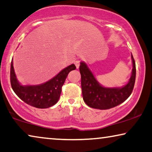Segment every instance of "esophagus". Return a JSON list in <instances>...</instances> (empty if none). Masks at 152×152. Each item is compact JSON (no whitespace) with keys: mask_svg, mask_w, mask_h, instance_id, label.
Masks as SVG:
<instances>
[{"mask_svg":"<svg viewBox=\"0 0 152 152\" xmlns=\"http://www.w3.org/2000/svg\"><path fill=\"white\" fill-rule=\"evenodd\" d=\"M75 64L77 69H79V67H80V60H76L75 61Z\"/></svg>","mask_w":152,"mask_h":152,"instance_id":"esophagus-1","label":"esophagus"}]
</instances>
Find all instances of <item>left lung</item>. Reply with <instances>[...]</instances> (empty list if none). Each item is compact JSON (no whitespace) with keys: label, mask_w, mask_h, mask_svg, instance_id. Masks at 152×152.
<instances>
[{"label":"left lung","mask_w":152,"mask_h":152,"mask_svg":"<svg viewBox=\"0 0 152 152\" xmlns=\"http://www.w3.org/2000/svg\"><path fill=\"white\" fill-rule=\"evenodd\" d=\"M133 69L129 82L122 88H105L97 82L84 62L80 63L81 85L84 102L92 108L107 110L125 102L130 96L136 80V64L132 55Z\"/></svg>","instance_id":"obj_1"}]
</instances>
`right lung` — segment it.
Masks as SVG:
<instances>
[{"label":"right lung","instance_id":"right-lung-1","mask_svg":"<svg viewBox=\"0 0 152 152\" xmlns=\"http://www.w3.org/2000/svg\"><path fill=\"white\" fill-rule=\"evenodd\" d=\"M75 69V64H71L45 83L24 86L20 84L17 80L12 60L10 69L11 86L17 96L24 102L38 108H47L58 102L61 94V87L68 74Z\"/></svg>","mask_w":152,"mask_h":152}]
</instances>
